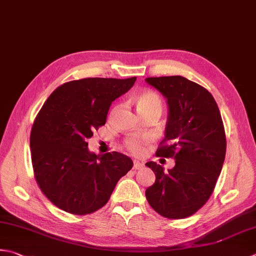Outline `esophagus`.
Segmentation results:
<instances>
[{"label": "esophagus", "mask_w": 256, "mask_h": 256, "mask_svg": "<svg viewBox=\"0 0 256 256\" xmlns=\"http://www.w3.org/2000/svg\"><path fill=\"white\" fill-rule=\"evenodd\" d=\"M143 168V163L138 162V161H136V160H135V161L133 162V168L134 170H140V168Z\"/></svg>", "instance_id": "obj_1"}]
</instances>
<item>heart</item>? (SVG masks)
Masks as SVG:
<instances>
[{"label": "heart", "instance_id": "1", "mask_svg": "<svg viewBox=\"0 0 256 256\" xmlns=\"http://www.w3.org/2000/svg\"><path fill=\"white\" fill-rule=\"evenodd\" d=\"M136 105L140 113H143L151 108H162V101L156 93L152 91H144L136 98ZM151 142V136L148 135L134 134L130 135L124 140V145L132 154L140 156L145 152V146Z\"/></svg>", "mask_w": 256, "mask_h": 256}]
</instances>
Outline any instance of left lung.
I'll return each mask as SVG.
<instances>
[{
	"instance_id": "left-lung-1",
	"label": "left lung",
	"mask_w": 256,
	"mask_h": 256,
	"mask_svg": "<svg viewBox=\"0 0 256 256\" xmlns=\"http://www.w3.org/2000/svg\"><path fill=\"white\" fill-rule=\"evenodd\" d=\"M145 81L163 94L168 105L165 138L156 155L175 160L168 172L162 165L146 163L155 182L145 196L164 218L191 216L208 202L222 171L226 138L221 113L206 88L180 75Z\"/></svg>"
}]
</instances>
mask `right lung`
<instances>
[{"label":"right lung","mask_w":256,"mask_h":256,"mask_svg":"<svg viewBox=\"0 0 256 256\" xmlns=\"http://www.w3.org/2000/svg\"><path fill=\"white\" fill-rule=\"evenodd\" d=\"M135 81V76L75 80L58 86L43 104L30 146L35 180L55 206L74 215L98 211L132 168L133 161L122 153H91L88 140L106 122L114 100Z\"/></svg>","instance_id":"right-lung-1"}]
</instances>
